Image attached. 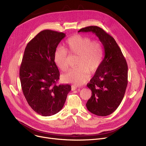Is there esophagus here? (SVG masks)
I'll list each match as a JSON object with an SVG mask.
<instances>
[{
  "label": "esophagus",
  "mask_w": 146,
  "mask_h": 146,
  "mask_svg": "<svg viewBox=\"0 0 146 146\" xmlns=\"http://www.w3.org/2000/svg\"><path fill=\"white\" fill-rule=\"evenodd\" d=\"M76 89V87L74 86H72V91H74Z\"/></svg>",
  "instance_id": "34e87169"
}]
</instances>
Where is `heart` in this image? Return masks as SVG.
I'll return each instance as SVG.
<instances>
[{"instance_id": "b5f03b06", "label": "heart", "mask_w": 146, "mask_h": 146, "mask_svg": "<svg viewBox=\"0 0 146 146\" xmlns=\"http://www.w3.org/2000/svg\"><path fill=\"white\" fill-rule=\"evenodd\" d=\"M67 52L77 55L76 66L63 74L61 79L65 83L80 85L86 82L90 74L95 73L100 67L104 57L102 43L92 41L91 38L76 34L69 37L65 42V49L57 47L54 53V61L61 71L68 68Z\"/></svg>"}]
</instances>
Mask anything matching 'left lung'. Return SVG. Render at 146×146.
Wrapping results in <instances>:
<instances>
[{"mask_svg":"<svg viewBox=\"0 0 146 146\" xmlns=\"http://www.w3.org/2000/svg\"><path fill=\"white\" fill-rule=\"evenodd\" d=\"M92 32L102 43L105 56L94 77L87 84L92 96L86 103L89 111L107 116L115 111L124 98L128 84V66L114 38L101 28L90 26L78 33Z\"/></svg>","mask_w":146,"mask_h":146,"instance_id":"1","label":"left lung"}]
</instances>
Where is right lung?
Segmentation results:
<instances>
[{
  "label": "right lung",
  "instance_id": "1",
  "mask_svg": "<svg viewBox=\"0 0 146 146\" xmlns=\"http://www.w3.org/2000/svg\"><path fill=\"white\" fill-rule=\"evenodd\" d=\"M66 36L63 33L46 29L27 44L19 70L23 94L29 105L42 116L58 113L71 90L70 85H57L60 73L54 53Z\"/></svg>",
  "mask_w": 146,
  "mask_h": 146
}]
</instances>
